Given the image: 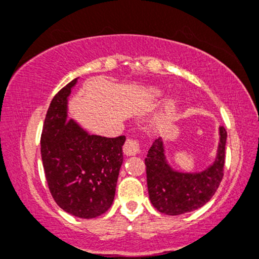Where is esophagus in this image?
Instances as JSON below:
<instances>
[{
	"label": "esophagus",
	"instance_id": "1",
	"mask_svg": "<svg viewBox=\"0 0 259 259\" xmlns=\"http://www.w3.org/2000/svg\"><path fill=\"white\" fill-rule=\"evenodd\" d=\"M123 153L127 156H133V155H138L141 153V147H139V142L136 139H127L123 145Z\"/></svg>",
	"mask_w": 259,
	"mask_h": 259
}]
</instances>
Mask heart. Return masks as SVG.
<instances>
[{"instance_id": "b5f03b06", "label": "heart", "mask_w": 259, "mask_h": 259, "mask_svg": "<svg viewBox=\"0 0 259 259\" xmlns=\"http://www.w3.org/2000/svg\"><path fill=\"white\" fill-rule=\"evenodd\" d=\"M154 93L157 94V96H159V94H161L160 91H154ZM176 104H177V100H176V99H172L171 102H169L168 104H167L165 111H163L162 114H161V116L156 120V126H162V124H165L167 122V120H168L169 116H171L172 112L175 111Z\"/></svg>"}]
</instances>
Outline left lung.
Wrapping results in <instances>:
<instances>
[{
  "instance_id": "1",
  "label": "left lung",
  "mask_w": 259,
  "mask_h": 259,
  "mask_svg": "<svg viewBox=\"0 0 259 259\" xmlns=\"http://www.w3.org/2000/svg\"><path fill=\"white\" fill-rule=\"evenodd\" d=\"M227 131L220 127V144L212 165L200 172L176 171L166 159L165 144L156 139L145 157L149 199L157 211L178 215L195 211L211 200L223 178Z\"/></svg>"
}]
</instances>
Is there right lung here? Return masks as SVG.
I'll return each mask as SVG.
<instances>
[{
	"label": "right lung",
	"mask_w": 259,
	"mask_h": 259,
	"mask_svg": "<svg viewBox=\"0 0 259 259\" xmlns=\"http://www.w3.org/2000/svg\"><path fill=\"white\" fill-rule=\"evenodd\" d=\"M77 78L52 99L41 136V157L54 201L69 214L96 218L112 205L126 137L90 135L68 120V99Z\"/></svg>",
	"instance_id": "1"
}]
</instances>
